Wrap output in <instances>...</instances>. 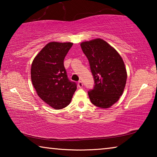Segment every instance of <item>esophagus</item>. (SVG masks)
Masks as SVG:
<instances>
[{
    "label": "esophagus",
    "mask_w": 157,
    "mask_h": 157,
    "mask_svg": "<svg viewBox=\"0 0 157 157\" xmlns=\"http://www.w3.org/2000/svg\"><path fill=\"white\" fill-rule=\"evenodd\" d=\"M78 86L79 87V88H82V87L83 86V84H82V82L81 81H79L78 82Z\"/></svg>",
    "instance_id": "obj_1"
}]
</instances>
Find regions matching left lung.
Segmentation results:
<instances>
[{
  "instance_id": "left-lung-1",
  "label": "left lung",
  "mask_w": 157,
  "mask_h": 157,
  "mask_svg": "<svg viewBox=\"0 0 157 157\" xmlns=\"http://www.w3.org/2000/svg\"><path fill=\"white\" fill-rule=\"evenodd\" d=\"M82 50L89 60L94 87L88 91L92 104L109 108L119 100L125 86L127 71L118 52L101 39L82 42Z\"/></svg>"
}]
</instances>
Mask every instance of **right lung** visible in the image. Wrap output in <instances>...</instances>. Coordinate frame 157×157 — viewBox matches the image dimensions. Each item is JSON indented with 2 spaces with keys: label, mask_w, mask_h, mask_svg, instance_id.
<instances>
[{
  "label": "right lung",
  "mask_w": 157,
  "mask_h": 157,
  "mask_svg": "<svg viewBox=\"0 0 157 157\" xmlns=\"http://www.w3.org/2000/svg\"><path fill=\"white\" fill-rule=\"evenodd\" d=\"M72 43L50 42L33 60L31 79L37 94L55 109L70 104L77 84L68 79L63 60Z\"/></svg>",
  "instance_id": "right-lung-1"
}]
</instances>
